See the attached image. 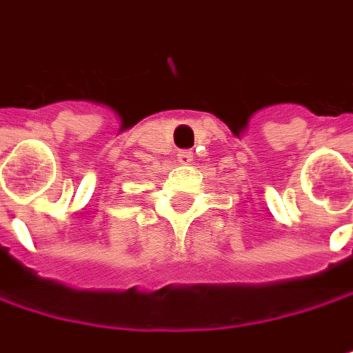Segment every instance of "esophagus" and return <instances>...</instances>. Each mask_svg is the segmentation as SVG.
Masks as SVG:
<instances>
[{"instance_id": "1", "label": "esophagus", "mask_w": 353, "mask_h": 353, "mask_svg": "<svg viewBox=\"0 0 353 353\" xmlns=\"http://www.w3.org/2000/svg\"><path fill=\"white\" fill-rule=\"evenodd\" d=\"M178 161H182V163H188V161H192V152H190V150H182V152L178 154Z\"/></svg>"}]
</instances>
